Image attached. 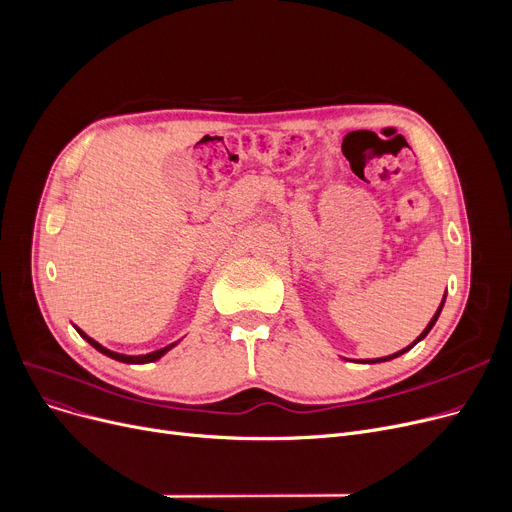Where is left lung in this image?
<instances>
[{
  "mask_svg": "<svg viewBox=\"0 0 512 512\" xmlns=\"http://www.w3.org/2000/svg\"><path fill=\"white\" fill-rule=\"evenodd\" d=\"M442 305H444V303H442ZM442 305H440V309L436 311V315L432 317V321H429V324H427V328H425V330L421 332V336H419V338H417L415 342H419L421 338H425V336L429 334V330H432V328H434V324H436V319H438V315H440V311H442ZM415 342H413V344H415ZM413 344H411L409 348H413ZM409 348H402V351H400V353H394V355H390V357H382V359H371V361H365V363H382V361H390V359H394V357H400L402 353H407V351H409Z\"/></svg>",
  "mask_w": 512,
  "mask_h": 512,
  "instance_id": "8db88e82",
  "label": "left lung"
}]
</instances>
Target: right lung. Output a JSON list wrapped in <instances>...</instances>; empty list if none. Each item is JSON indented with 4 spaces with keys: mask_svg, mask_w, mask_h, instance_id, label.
Listing matches in <instances>:
<instances>
[{
    "mask_svg": "<svg viewBox=\"0 0 512 512\" xmlns=\"http://www.w3.org/2000/svg\"><path fill=\"white\" fill-rule=\"evenodd\" d=\"M78 330V328H76ZM78 334L80 336H83L93 348H97V351L99 353H103L105 357H112V359H116V361H122V363H151V361H157L159 357H164L168 351H170V348L176 344H168V346H164V348H159V351H153V353H149V355H139V357H130V355H120V353H114V351H107V348H103L99 342H95L93 338H89L83 330H78Z\"/></svg>",
    "mask_w": 512,
    "mask_h": 512,
    "instance_id": "1",
    "label": "right lung"
}]
</instances>
